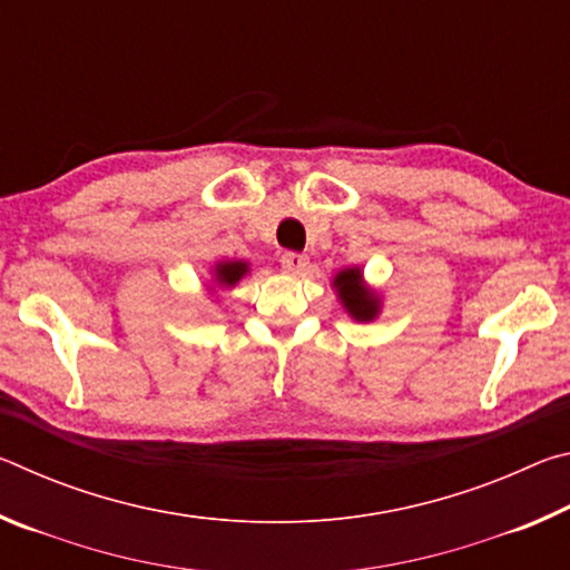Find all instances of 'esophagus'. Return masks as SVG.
Instances as JSON below:
<instances>
[{
	"label": "esophagus",
	"mask_w": 570,
	"mask_h": 570,
	"mask_svg": "<svg viewBox=\"0 0 570 570\" xmlns=\"http://www.w3.org/2000/svg\"><path fill=\"white\" fill-rule=\"evenodd\" d=\"M282 266L286 268L288 274H304L308 266V258L304 254H294V250H286L282 256Z\"/></svg>",
	"instance_id": "34e87169"
}]
</instances>
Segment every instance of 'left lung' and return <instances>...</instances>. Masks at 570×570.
Instances as JSON below:
<instances>
[{"mask_svg": "<svg viewBox=\"0 0 570 570\" xmlns=\"http://www.w3.org/2000/svg\"><path fill=\"white\" fill-rule=\"evenodd\" d=\"M334 288L346 314L356 322H372L380 314V296L364 284L362 268H344L334 276Z\"/></svg>", "mask_w": 570, "mask_h": 570, "instance_id": "1", "label": "left lung"}]
</instances>
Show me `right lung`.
<instances>
[{
	"label": "right lung",
	"mask_w": 570,
	"mask_h": 570,
	"mask_svg": "<svg viewBox=\"0 0 570 570\" xmlns=\"http://www.w3.org/2000/svg\"><path fill=\"white\" fill-rule=\"evenodd\" d=\"M246 274H248L246 262H220V264H216V272H214L216 284L224 288L236 286Z\"/></svg>",
	"instance_id": "add662e5"
}]
</instances>
